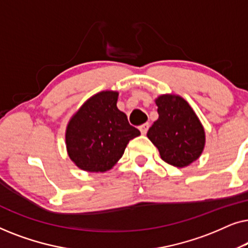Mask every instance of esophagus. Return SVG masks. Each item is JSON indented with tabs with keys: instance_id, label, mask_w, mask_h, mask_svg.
Listing matches in <instances>:
<instances>
[{
	"instance_id": "34e87169",
	"label": "esophagus",
	"mask_w": 248,
	"mask_h": 248,
	"mask_svg": "<svg viewBox=\"0 0 248 248\" xmlns=\"http://www.w3.org/2000/svg\"><path fill=\"white\" fill-rule=\"evenodd\" d=\"M149 126H150V124H149V123H144V124H142L141 126L139 127V128H140V131H141L142 134H145V133H147V132H148V130H149Z\"/></svg>"
}]
</instances>
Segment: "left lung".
Returning a JSON list of instances; mask_svg holds the SVG:
<instances>
[{
  "instance_id": "8db88e82",
  "label": "left lung",
  "mask_w": 248,
  "mask_h": 248,
  "mask_svg": "<svg viewBox=\"0 0 248 248\" xmlns=\"http://www.w3.org/2000/svg\"><path fill=\"white\" fill-rule=\"evenodd\" d=\"M158 120L148 131V138L158 148L164 161L186 167L201 155L205 134L194 110L178 96L164 94L155 99Z\"/></svg>"
}]
</instances>
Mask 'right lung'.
I'll return each mask as SVG.
<instances>
[{
  "label": "right lung",
  "mask_w": 248,
  "mask_h": 248,
  "mask_svg": "<svg viewBox=\"0 0 248 248\" xmlns=\"http://www.w3.org/2000/svg\"><path fill=\"white\" fill-rule=\"evenodd\" d=\"M118 93L103 91L82 105L71 118L65 141L69 157L87 171H106L122 158L128 141L140 131L116 106Z\"/></svg>",
  "instance_id": "right-lung-1"
}]
</instances>
